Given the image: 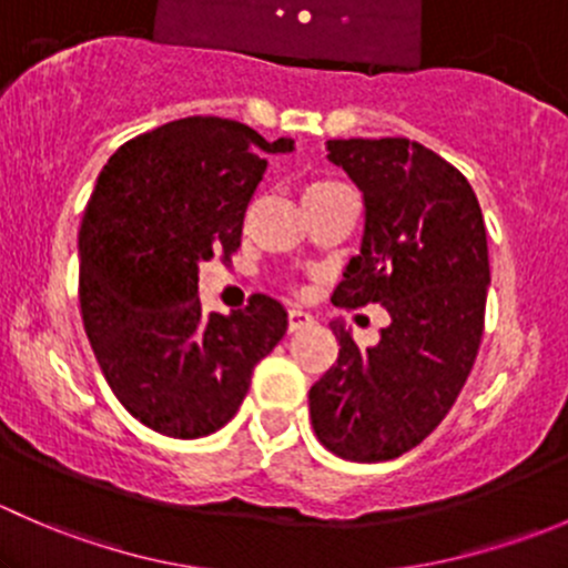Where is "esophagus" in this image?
<instances>
[{
	"label": "esophagus",
	"instance_id": "obj_1",
	"mask_svg": "<svg viewBox=\"0 0 568 568\" xmlns=\"http://www.w3.org/2000/svg\"><path fill=\"white\" fill-rule=\"evenodd\" d=\"M311 324H313L311 313L300 311V307L288 311V332H300V329H305V326H311Z\"/></svg>",
	"mask_w": 568,
	"mask_h": 568
}]
</instances>
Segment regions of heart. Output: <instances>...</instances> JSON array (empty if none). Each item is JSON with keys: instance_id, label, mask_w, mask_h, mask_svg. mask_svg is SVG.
Segmentation results:
<instances>
[{"instance_id": "obj_1", "label": "heart", "mask_w": 568, "mask_h": 568, "mask_svg": "<svg viewBox=\"0 0 568 568\" xmlns=\"http://www.w3.org/2000/svg\"><path fill=\"white\" fill-rule=\"evenodd\" d=\"M332 186H341V183H335V181H316V183H311V186L305 189V194H316V192H324V189H332Z\"/></svg>"}]
</instances>
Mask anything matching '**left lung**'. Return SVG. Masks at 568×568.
Here are the masks:
<instances>
[{
  "label": "left lung",
  "mask_w": 568,
  "mask_h": 568,
  "mask_svg": "<svg viewBox=\"0 0 568 568\" xmlns=\"http://www.w3.org/2000/svg\"><path fill=\"white\" fill-rule=\"evenodd\" d=\"M326 151L365 205L359 252L332 302H379L390 324L359 348L329 321L341 352L311 387V420L341 459L387 462L443 423L473 371L491 283L484 214L467 178L420 142L329 140Z\"/></svg>",
  "instance_id": "8db88e82"
}]
</instances>
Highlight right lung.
Wrapping results in <instances>:
<instances>
[{
	"label": "right lung",
	"mask_w": 568,
	"mask_h": 568,
	"mask_svg": "<svg viewBox=\"0 0 568 568\" xmlns=\"http://www.w3.org/2000/svg\"><path fill=\"white\" fill-rule=\"evenodd\" d=\"M291 151L294 140L197 114L120 145L95 181L79 227L84 332L120 404L164 437L225 426L288 329L266 294L231 316L205 313L197 274L242 244L266 153Z\"/></svg>",
	"instance_id": "add662e5"
}]
</instances>
